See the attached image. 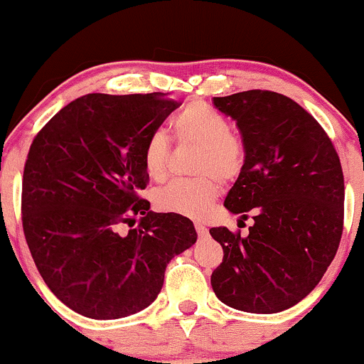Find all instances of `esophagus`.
Instances as JSON below:
<instances>
[{"instance_id":"34e87169","label":"esophagus","mask_w":364,"mask_h":364,"mask_svg":"<svg viewBox=\"0 0 364 364\" xmlns=\"http://www.w3.org/2000/svg\"><path fill=\"white\" fill-rule=\"evenodd\" d=\"M194 228H196L198 236H206V232H208V229H206V225L201 224V222H196V224H194Z\"/></svg>"}]
</instances>
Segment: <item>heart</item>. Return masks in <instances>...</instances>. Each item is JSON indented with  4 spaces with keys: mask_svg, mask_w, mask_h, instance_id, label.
Segmentation results:
<instances>
[{
    "mask_svg": "<svg viewBox=\"0 0 364 364\" xmlns=\"http://www.w3.org/2000/svg\"><path fill=\"white\" fill-rule=\"evenodd\" d=\"M173 130L181 142L199 146L194 170L203 177L166 183L156 193V206L161 212L203 218L220 193L216 178L228 183L240 177L245 166V146L230 132L228 118L199 100L189 102L175 116ZM168 156L170 140L166 134L152 132L142 147V166L152 181L166 177Z\"/></svg>",
    "mask_w": 364,
    "mask_h": 364,
    "instance_id": "b5f03b06",
    "label": "heart"
}]
</instances>
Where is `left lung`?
Returning <instances> with one entry per match:
<instances>
[{
  "mask_svg": "<svg viewBox=\"0 0 364 364\" xmlns=\"http://www.w3.org/2000/svg\"><path fill=\"white\" fill-rule=\"evenodd\" d=\"M213 105L236 119L245 146L224 205L243 220L252 213L253 225L248 236L210 229L224 250L212 288L225 306L274 314L306 299L337 253L342 165L321 124L290 97L248 90L213 97Z\"/></svg>",
  "mask_w": 364,
  "mask_h": 364,
  "instance_id": "1",
  "label": "left lung"
}]
</instances>
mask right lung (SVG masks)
<instances>
[{
    "label": "right lung",
    "mask_w": 364,
    "mask_h": 364,
    "mask_svg": "<svg viewBox=\"0 0 364 364\" xmlns=\"http://www.w3.org/2000/svg\"><path fill=\"white\" fill-rule=\"evenodd\" d=\"M178 105L161 93H88L31 144L22 178L27 246L53 295L87 318L146 309L168 262L196 243L189 218L152 212L139 194L149 182L144 144Z\"/></svg>",
    "instance_id": "add662e5"
}]
</instances>
